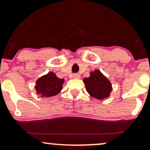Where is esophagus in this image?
I'll return each instance as SVG.
<instances>
[{"label":"esophagus","mask_w":150,"mask_h":150,"mask_svg":"<svg viewBox=\"0 0 150 150\" xmlns=\"http://www.w3.org/2000/svg\"><path fill=\"white\" fill-rule=\"evenodd\" d=\"M73 77L75 79H79L80 78V75L77 73H74L73 75Z\"/></svg>","instance_id":"34e87169"}]
</instances>
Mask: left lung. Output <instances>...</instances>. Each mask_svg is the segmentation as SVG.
<instances>
[{"label":"left lung","mask_w":150,"mask_h":150,"mask_svg":"<svg viewBox=\"0 0 150 150\" xmlns=\"http://www.w3.org/2000/svg\"><path fill=\"white\" fill-rule=\"evenodd\" d=\"M84 82L87 92L92 97L99 100L109 97L112 90L110 81L98 70L91 72L90 77L85 78Z\"/></svg>","instance_id":"1"}]
</instances>
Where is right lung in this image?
<instances>
[{
	"label": "right lung",
	"mask_w": 150,
	"mask_h": 150,
	"mask_svg": "<svg viewBox=\"0 0 150 150\" xmlns=\"http://www.w3.org/2000/svg\"><path fill=\"white\" fill-rule=\"evenodd\" d=\"M64 82V79L58 78L55 74L50 72L38 79L35 88L38 94L42 95L43 97H50L60 92Z\"/></svg>",
	"instance_id": "right-lung-1"
}]
</instances>
